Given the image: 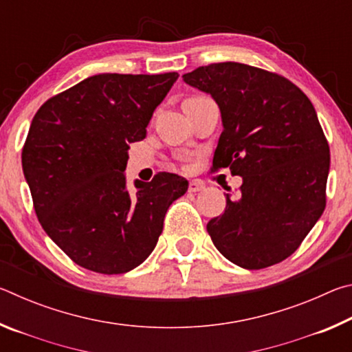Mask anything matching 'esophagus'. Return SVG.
Masks as SVG:
<instances>
[{"mask_svg":"<svg viewBox=\"0 0 352 352\" xmlns=\"http://www.w3.org/2000/svg\"><path fill=\"white\" fill-rule=\"evenodd\" d=\"M205 189V184L199 182V180H192L189 182V186H188V190L189 192H200V190Z\"/></svg>","mask_w":352,"mask_h":352,"instance_id":"1","label":"esophagus"}]
</instances>
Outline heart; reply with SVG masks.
Returning <instances> with one entry per match:
<instances>
[{
  "label": "heart",
  "mask_w": 352,
  "mask_h": 352,
  "mask_svg": "<svg viewBox=\"0 0 352 352\" xmlns=\"http://www.w3.org/2000/svg\"><path fill=\"white\" fill-rule=\"evenodd\" d=\"M201 99H205V96H192V98H188L186 100H184V104H194V102H199V100H201Z\"/></svg>",
  "instance_id": "1"
}]
</instances>
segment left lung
<instances>
[{
    "label": "left lung",
    "mask_w": 352,
    "mask_h": 352,
    "mask_svg": "<svg viewBox=\"0 0 352 352\" xmlns=\"http://www.w3.org/2000/svg\"><path fill=\"white\" fill-rule=\"evenodd\" d=\"M210 93L223 130L211 170L242 177L239 197L206 225L226 259L259 270L289 258L326 206L329 144L311 100L284 76L250 65L210 63L183 76Z\"/></svg>",
    "instance_id": "left-lung-1"
}]
</instances>
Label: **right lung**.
I'll return each instance as SVG.
<instances>
[{"label": "right lung", "mask_w": 352, "mask_h": 352, "mask_svg": "<svg viewBox=\"0 0 352 352\" xmlns=\"http://www.w3.org/2000/svg\"><path fill=\"white\" fill-rule=\"evenodd\" d=\"M177 73L91 76L46 100L21 151L46 234L83 269L121 275L153 252L188 182L158 172L126 188L129 144L142 141Z\"/></svg>", "instance_id": "right-lung-1"}]
</instances>
